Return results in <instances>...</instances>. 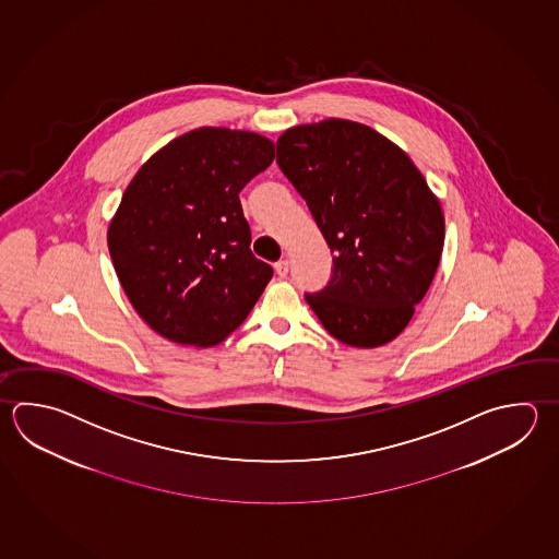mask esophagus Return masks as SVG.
Wrapping results in <instances>:
<instances>
[{"instance_id": "34e87169", "label": "esophagus", "mask_w": 559, "mask_h": 559, "mask_svg": "<svg viewBox=\"0 0 559 559\" xmlns=\"http://www.w3.org/2000/svg\"><path fill=\"white\" fill-rule=\"evenodd\" d=\"M274 271H276V274L283 278V276H286L288 274V261L286 259H283V261H278V263H274Z\"/></svg>"}]
</instances>
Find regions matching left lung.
Listing matches in <instances>:
<instances>
[{
  "label": "left lung",
  "instance_id": "8db88e82",
  "mask_svg": "<svg viewBox=\"0 0 559 559\" xmlns=\"http://www.w3.org/2000/svg\"><path fill=\"white\" fill-rule=\"evenodd\" d=\"M276 162L334 253L330 283L306 302L342 344H390L441 261V201L397 144L354 120L288 128L276 140Z\"/></svg>",
  "mask_w": 559,
  "mask_h": 559
}]
</instances>
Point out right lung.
Wrapping results in <instances>:
<instances>
[{
    "label": "right lung",
    "instance_id": "add662e5",
    "mask_svg": "<svg viewBox=\"0 0 559 559\" xmlns=\"http://www.w3.org/2000/svg\"><path fill=\"white\" fill-rule=\"evenodd\" d=\"M273 158V140L257 132L195 128L128 183L108 251L130 305L159 336L210 348L263 295L273 269L249 249L239 191Z\"/></svg>",
    "mask_w": 559,
    "mask_h": 559
}]
</instances>
